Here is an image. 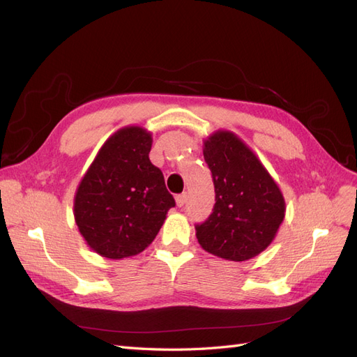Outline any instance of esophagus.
Listing matches in <instances>:
<instances>
[{"mask_svg":"<svg viewBox=\"0 0 357 357\" xmlns=\"http://www.w3.org/2000/svg\"><path fill=\"white\" fill-rule=\"evenodd\" d=\"M186 199H188V195H186V193H181V195H177V197H176V204H177V207H183V205L186 204Z\"/></svg>","mask_w":357,"mask_h":357,"instance_id":"obj_1","label":"esophagus"}]
</instances>
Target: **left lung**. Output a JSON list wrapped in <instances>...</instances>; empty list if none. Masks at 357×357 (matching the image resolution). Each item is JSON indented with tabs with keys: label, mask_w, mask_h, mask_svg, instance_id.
<instances>
[{
	"label": "left lung",
	"mask_w": 357,
	"mask_h": 357,
	"mask_svg": "<svg viewBox=\"0 0 357 357\" xmlns=\"http://www.w3.org/2000/svg\"><path fill=\"white\" fill-rule=\"evenodd\" d=\"M215 204L197 238L205 252L226 261H248L271 244L284 220L286 202L268 169L243 139L219 129L204 139Z\"/></svg>",
	"instance_id": "obj_1"
}]
</instances>
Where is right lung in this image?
Instances as JSON below:
<instances>
[{
  "mask_svg": "<svg viewBox=\"0 0 357 357\" xmlns=\"http://www.w3.org/2000/svg\"><path fill=\"white\" fill-rule=\"evenodd\" d=\"M152 132L138 125L105 139L74 195V220L91 250L123 259L147 248L176 205L149 159Z\"/></svg>",
  "mask_w": 357,
  "mask_h": 357,
  "instance_id": "obj_1",
  "label": "right lung"
}]
</instances>
